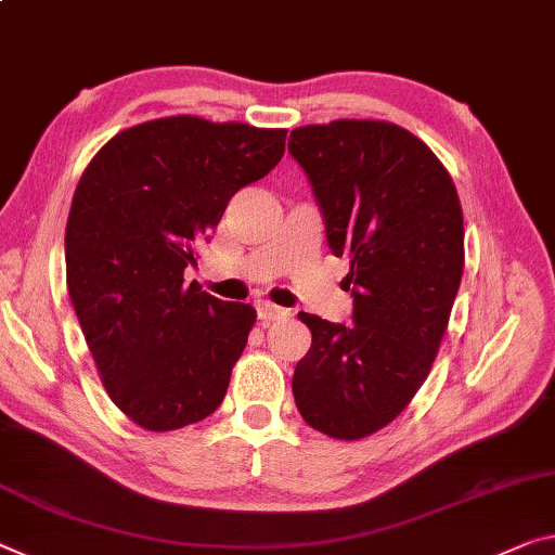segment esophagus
I'll use <instances>...</instances> for the list:
<instances>
[{"mask_svg": "<svg viewBox=\"0 0 555 555\" xmlns=\"http://www.w3.org/2000/svg\"><path fill=\"white\" fill-rule=\"evenodd\" d=\"M255 310H258V320L262 322V325H268V322H275V320H285L289 314L285 307H278L268 300H260L258 305H255Z\"/></svg>", "mask_w": 555, "mask_h": 555, "instance_id": "34e87169", "label": "esophagus"}]
</instances>
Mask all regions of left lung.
Masks as SVG:
<instances>
[{
    "label": "left lung",
    "instance_id": "obj_1",
    "mask_svg": "<svg viewBox=\"0 0 555 555\" xmlns=\"http://www.w3.org/2000/svg\"><path fill=\"white\" fill-rule=\"evenodd\" d=\"M287 149L354 297V325L297 314L312 345L295 366V404L312 429L364 439L404 412L439 352L464 272L462 203L431 149L397 124L300 126Z\"/></svg>",
    "mask_w": 555,
    "mask_h": 555
}]
</instances>
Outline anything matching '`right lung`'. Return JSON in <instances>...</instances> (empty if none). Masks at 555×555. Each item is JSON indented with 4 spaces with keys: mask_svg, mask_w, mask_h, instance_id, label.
Returning a JSON list of instances; mask_svg holds the SVG:
<instances>
[{
    "mask_svg": "<svg viewBox=\"0 0 555 555\" xmlns=\"http://www.w3.org/2000/svg\"><path fill=\"white\" fill-rule=\"evenodd\" d=\"M285 129L168 116L116 133L66 220V287L111 402L149 431L206 420L255 325L245 302L183 283L243 185L285 153Z\"/></svg>",
    "mask_w": 555,
    "mask_h": 555,
    "instance_id": "1",
    "label": "right lung"
}]
</instances>
